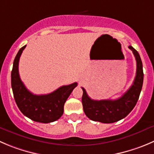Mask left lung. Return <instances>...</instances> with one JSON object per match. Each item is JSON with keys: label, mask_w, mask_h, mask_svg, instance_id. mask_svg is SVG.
I'll use <instances>...</instances> for the list:
<instances>
[{"label": "left lung", "mask_w": 154, "mask_h": 154, "mask_svg": "<svg viewBox=\"0 0 154 154\" xmlns=\"http://www.w3.org/2000/svg\"><path fill=\"white\" fill-rule=\"evenodd\" d=\"M128 48L132 51L134 55L137 70L133 84L121 97L116 100H92L84 88H82L83 91L82 98L83 109L90 119L102 123L116 122L127 116L137 103L144 80L143 66L138 52L131 46Z\"/></svg>", "instance_id": "left-lung-1"}]
</instances>
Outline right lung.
Instances as JSON below:
<instances>
[{
	"instance_id": "1",
	"label": "right lung",
	"mask_w": 154,
	"mask_h": 154,
	"mask_svg": "<svg viewBox=\"0 0 154 154\" xmlns=\"http://www.w3.org/2000/svg\"><path fill=\"white\" fill-rule=\"evenodd\" d=\"M26 47L25 45L20 48L17 53L11 72V85L15 101L23 115L35 122H54L62 116L64 103L77 86V82L62 86L48 94L36 95L31 93L21 81L19 74V61Z\"/></svg>"
}]
</instances>
